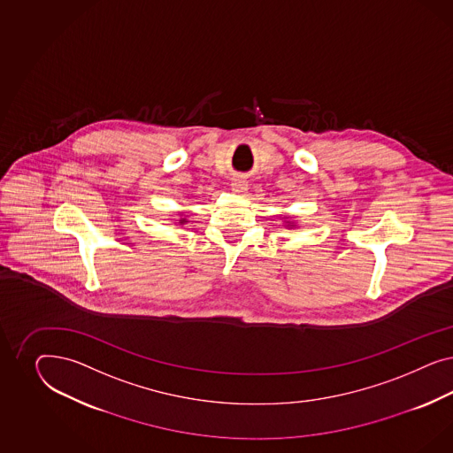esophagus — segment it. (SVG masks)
<instances>
[{"label":"esophagus","instance_id":"esophagus-1","mask_svg":"<svg viewBox=\"0 0 453 453\" xmlns=\"http://www.w3.org/2000/svg\"><path fill=\"white\" fill-rule=\"evenodd\" d=\"M231 189L237 194H242L247 191V180L242 178H234L231 182Z\"/></svg>","mask_w":453,"mask_h":453}]
</instances>
